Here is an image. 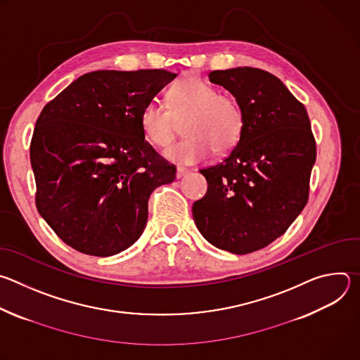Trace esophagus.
<instances>
[{"instance_id": "1", "label": "esophagus", "mask_w": 360, "mask_h": 360, "mask_svg": "<svg viewBox=\"0 0 360 360\" xmlns=\"http://www.w3.org/2000/svg\"><path fill=\"white\" fill-rule=\"evenodd\" d=\"M188 174H189V171L185 169V168H178V169H176V178H178V179L184 178V176L188 175Z\"/></svg>"}]
</instances>
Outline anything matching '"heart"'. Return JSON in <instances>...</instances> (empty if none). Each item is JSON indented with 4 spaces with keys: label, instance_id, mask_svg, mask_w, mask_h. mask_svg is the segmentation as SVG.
Listing matches in <instances>:
<instances>
[{
    "label": "heart",
    "instance_id": "b5f03b06",
    "mask_svg": "<svg viewBox=\"0 0 360 360\" xmlns=\"http://www.w3.org/2000/svg\"><path fill=\"white\" fill-rule=\"evenodd\" d=\"M169 108L150 101L141 112V128L148 141L167 146L184 121L186 136L164 150V157L175 164L191 165L207 160L212 149L224 153L232 149L243 131L245 117L239 101L198 77L176 82L168 94Z\"/></svg>",
    "mask_w": 360,
    "mask_h": 360
}]
</instances>
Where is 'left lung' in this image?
I'll return each mask as SVG.
<instances>
[{
    "mask_svg": "<svg viewBox=\"0 0 360 360\" xmlns=\"http://www.w3.org/2000/svg\"><path fill=\"white\" fill-rule=\"evenodd\" d=\"M210 81L239 101L245 125L229 155L199 171L208 191L192 215L210 243L246 255L283 235L303 211L316 145L304 107L275 75L238 67L212 71Z\"/></svg>",
    "mask_w": 360,
    "mask_h": 360,
    "instance_id": "1",
    "label": "left lung"
}]
</instances>
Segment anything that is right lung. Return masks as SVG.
Wrapping results in <instances>:
<instances>
[{"label":"right lung","mask_w":360,"mask_h":360,"mask_svg":"<svg viewBox=\"0 0 360 360\" xmlns=\"http://www.w3.org/2000/svg\"><path fill=\"white\" fill-rule=\"evenodd\" d=\"M176 74L164 70L88 72L41 111L30 148L37 210L71 248L92 256L134 245L153 189L174 182L141 128L143 107Z\"/></svg>","instance_id":"add662e5"}]
</instances>
